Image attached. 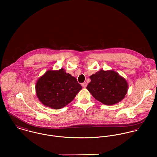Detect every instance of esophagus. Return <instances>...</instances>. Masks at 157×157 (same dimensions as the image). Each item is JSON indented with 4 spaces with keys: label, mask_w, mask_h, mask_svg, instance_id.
Here are the masks:
<instances>
[{
    "label": "esophagus",
    "mask_w": 157,
    "mask_h": 157,
    "mask_svg": "<svg viewBox=\"0 0 157 157\" xmlns=\"http://www.w3.org/2000/svg\"><path fill=\"white\" fill-rule=\"evenodd\" d=\"M82 86L83 87V88H86L87 86V83L86 82H84L82 84Z\"/></svg>",
    "instance_id": "esophagus-1"
}]
</instances>
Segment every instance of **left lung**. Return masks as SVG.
Instances as JSON below:
<instances>
[{
  "instance_id": "obj_1",
  "label": "left lung",
  "mask_w": 157,
  "mask_h": 157,
  "mask_svg": "<svg viewBox=\"0 0 157 157\" xmlns=\"http://www.w3.org/2000/svg\"><path fill=\"white\" fill-rule=\"evenodd\" d=\"M86 88L98 101L106 105L121 101L127 94L128 84L123 77L113 71L103 69L90 76Z\"/></svg>"
}]
</instances>
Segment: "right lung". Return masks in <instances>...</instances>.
Here are the masks:
<instances>
[{"label":"right lung","mask_w":157,"mask_h":157,"mask_svg":"<svg viewBox=\"0 0 157 157\" xmlns=\"http://www.w3.org/2000/svg\"><path fill=\"white\" fill-rule=\"evenodd\" d=\"M82 89L77 79L67 73L63 68L47 71L36 85L39 100L46 106L54 109L66 106Z\"/></svg>","instance_id":"1"}]
</instances>
